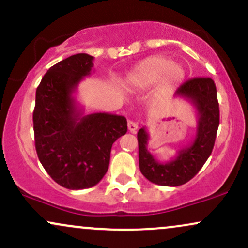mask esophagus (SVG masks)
<instances>
[{"instance_id":"esophagus-1","label":"esophagus","mask_w":248,"mask_h":248,"mask_svg":"<svg viewBox=\"0 0 248 248\" xmlns=\"http://www.w3.org/2000/svg\"><path fill=\"white\" fill-rule=\"evenodd\" d=\"M139 127V122L138 121H133V120H128V129H129L130 133H135L136 129Z\"/></svg>"}]
</instances>
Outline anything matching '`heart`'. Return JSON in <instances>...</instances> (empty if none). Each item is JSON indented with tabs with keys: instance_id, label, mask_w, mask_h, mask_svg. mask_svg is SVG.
Masks as SVG:
<instances>
[{
	"instance_id": "heart-1",
	"label": "heart",
	"mask_w": 248,
	"mask_h": 248,
	"mask_svg": "<svg viewBox=\"0 0 248 248\" xmlns=\"http://www.w3.org/2000/svg\"><path fill=\"white\" fill-rule=\"evenodd\" d=\"M168 85L181 82L186 77L183 67L172 64L170 59L162 56H154L139 62L126 76V84L134 88H146L161 80Z\"/></svg>"
}]
</instances>
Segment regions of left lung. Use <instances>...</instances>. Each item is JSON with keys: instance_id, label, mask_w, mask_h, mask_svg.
Wrapping results in <instances>:
<instances>
[{"instance_id": "obj_1", "label": "left lung", "mask_w": 248, "mask_h": 248, "mask_svg": "<svg viewBox=\"0 0 248 248\" xmlns=\"http://www.w3.org/2000/svg\"><path fill=\"white\" fill-rule=\"evenodd\" d=\"M175 96L186 99L195 107L197 129L189 146L182 148L171 161L160 162L148 150L149 134L146 127L138 133L139 166L152 183L178 186L189 182L211 155L219 126L217 88L211 78H193L177 88Z\"/></svg>"}]
</instances>
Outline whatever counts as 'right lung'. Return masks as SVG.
I'll return each mask as SVG.
<instances>
[{"label": "right lung", "instance_id": "add662e5", "mask_svg": "<svg viewBox=\"0 0 248 248\" xmlns=\"http://www.w3.org/2000/svg\"><path fill=\"white\" fill-rule=\"evenodd\" d=\"M94 57L77 53L47 70L36 91L35 146L42 166L59 186L87 189L101 181L109 166L110 149L127 133L124 116L84 114L75 93L91 75Z\"/></svg>", "mask_w": 248, "mask_h": 248}]
</instances>
